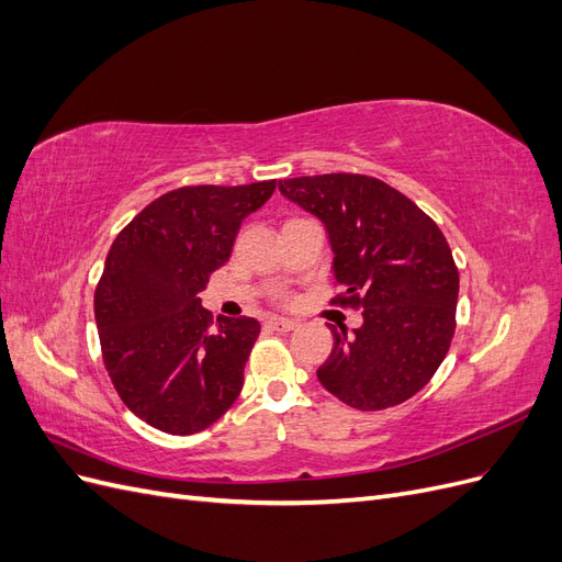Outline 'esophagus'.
Returning <instances> with one entry per match:
<instances>
[{
	"label": "esophagus",
	"instance_id": "obj_1",
	"mask_svg": "<svg viewBox=\"0 0 562 562\" xmlns=\"http://www.w3.org/2000/svg\"><path fill=\"white\" fill-rule=\"evenodd\" d=\"M267 326H269L271 330L288 333V330L297 328V321H293V318H269V321H267Z\"/></svg>",
	"mask_w": 562,
	"mask_h": 562
}]
</instances>
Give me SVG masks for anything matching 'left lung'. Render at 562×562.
I'll return each instance as SVG.
<instances>
[{
  "label": "left lung",
  "mask_w": 562,
  "mask_h": 562,
  "mask_svg": "<svg viewBox=\"0 0 562 562\" xmlns=\"http://www.w3.org/2000/svg\"><path fill=\"white\" fill-rule=\"evenodd\" d=\"M283 196L314 213L335 252L330 304L363 310V326H330L335 347L316 375L356 411L413 398L443 363L457 328L459 271L443 232L415 201L361 173L279 180Z\"/></svg>",
  "instance_id": "1"
}]
</instances>
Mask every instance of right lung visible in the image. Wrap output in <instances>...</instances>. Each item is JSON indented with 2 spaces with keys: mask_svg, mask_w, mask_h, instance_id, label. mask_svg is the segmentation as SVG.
Masks as SVG:
<instances>
[{
  "mask_svg": "<svg viewBox=\"0 0 562 562\" xmlns=\"http://www.w3.org/2000/svg\"><path fill=\"white\" fill-rule=\"evenodd\" d=\"M274 190L277 180L178 187L116 234L95 285V326L119 398L149 427L203 431L241 394L260 323L213 321L199 293L229 260L241 220Z\"/></svg>",
  "mask_w": 562,
  "mask_h": 562,
  "instance_id": "add662e5",
  "label": "right lung"
}]
</instances>
